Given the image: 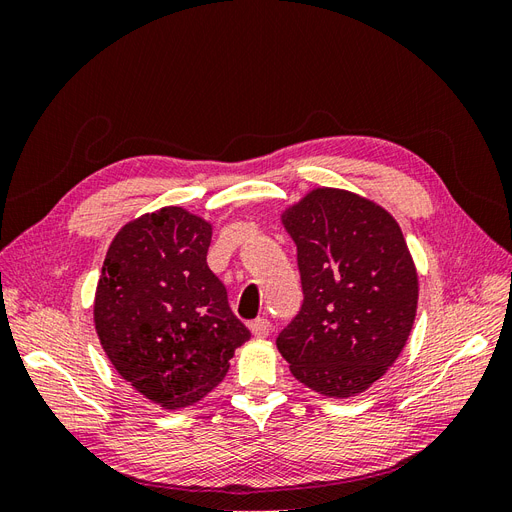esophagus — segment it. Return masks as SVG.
I'll use <instances>...</instances> for the list:
<instances>
[{
  "instance_id": "1",
  "label": "esophagus",
  "mask_w": 512,
  "mask_h": 512,
  "mask_svg": "<svg viewBox=\"0 0 512 512\" xmlns=\"http://www.w3.org/2000/svg\"><path fill=\"white\" fill-rule=\"evenodd\" d=\"M250 331L254 337H267L271 333V322L267 318H256L250 324Z\"/></svg>"
}]
</instances>
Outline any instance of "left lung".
Returning <instances> with one entry per match:
<instances>
[{"mask_svg":"<svg viewBox=\"0 0 512 512\" xmlns=\"http://www.w3.org/2000/svg\"><path fill=\"white\" fill-rule=\"evenodd\" d=\"M297 245L303 303L277 337L292 376L348 399L378 382L404 350L418 275L393 215L348 190L316 188L282 213Z\"/></svg>","mask_w":512,"mask_h":512,"instance_id":"left-lung-1","label":"left lung"}]
</instances>
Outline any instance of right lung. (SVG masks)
<instances>
[{
    "label": "right lung",
    "mask_w": 512,
    "mask_h": 512,
    "mask_svg": "<svg viewBox=\"0 0 512 512\" xmlns=\"http://www.w3.org/2000/svg\"><path fill=\"white\" fill-rule=\"evenodd\" d=\"M211 224L162 207L123 226L108 247L94 322L117 374L166 410L218 386L250 339L207 265Z\"/></svg>",
    "instance_id": "obj_1"
}]
</instances>
